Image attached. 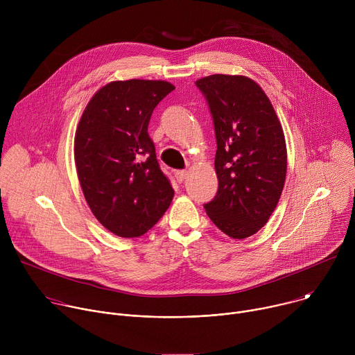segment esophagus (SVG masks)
Here are the masks:
<instances>
[{
	"instance_id": "34e87169",
	"label": "esophagus",
	"mask_w": 355,
	"mask_h": 355,
	"mask_svg": "<svg viewBox=\"0 0 355 355\" xmlns=\"http://www.w3.org/2000/svg\"><path fill=\"white\" fill-rule=\"evenodd\" d=\"M187 175H188V171H185V170H180V171H175V178H177V181L181 184V182H184V180L187 178Z\"/></svg>"
}]
</instances>
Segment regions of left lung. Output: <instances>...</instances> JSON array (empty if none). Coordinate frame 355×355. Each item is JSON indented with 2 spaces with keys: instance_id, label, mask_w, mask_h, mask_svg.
Returning a JSON list of instances; mask_svg holds the SVG:
<instances>
[{
  "instance_id": "1",
  "label": "left lung",
  "mask_w": 355,
  "mask_h": 355,
  "mask_svg": "<svg viewBox=\"0 0 355 355\" xmlns=\"http://www.w3.org/2000/svg\"><path fill=\"white\" fill-rule=\"evenodd\" d=\"M215 128L218 192L204 205L227 236L257 233L274 212L286 175V146L268 96L244 76L214 74L195 83Z\"/></svg>"
}]
</instances>
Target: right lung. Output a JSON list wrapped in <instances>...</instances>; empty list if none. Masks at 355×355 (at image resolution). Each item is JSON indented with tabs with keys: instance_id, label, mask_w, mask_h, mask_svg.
Wrapping results in <instances>:
<instances>
[{
	"instance_id": "add662e5",
	"label": "right lung",
	"mask_w": 355,
	"mask_h": 355,
	"mask_svg": "<svg viewBox=\"0 0 355 355\" xmlns=\"http://www.w3.org/2000/svg\"><path fill=\"white\" fill-rule=\"evenodd\" d=\"M173 89L167 81H114L91 98L80 119L74 160L85 200L119 237L144 234L173 200L147 133L151 114Z\"/></svg>"
}]
</instances>
